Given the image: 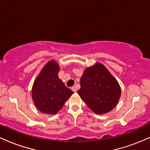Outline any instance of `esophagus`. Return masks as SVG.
Masks as SVG:
<instances>
[{
	"label": "esophagus",
	"mask_w": 150,
	"mask_h": 150,
	"mask_svg": "<svg viewBox=\"0 0 150 150\" xmlns=\"http://www.w3.org/2000/svg\"><path fill=\"white\" fill-rule=\"evenodd\" d=\"M71 89H72V90L74 92H76L77 89H76V87H71Z\"/></svg>",
	"instance_id": "34e87169"
}]
</instances>
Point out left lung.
Listing matches in <instances>:
<instances>
[{"instance_id": "1", "label": "left lung", "mask_w": 150, "mask_h": 150, "mask_svg": "<svg viewBox=\"0 0 150 150\" xmlns=\"http://www.w3.org/2000/svg\"><path fill=\"white\" fill-rule=\"evenodd\" d=\"M77 93L92 111L104 114L116 106L121 92L119 84L107 68L97 63L85 70Z\"/></svg>"}]
</instances>
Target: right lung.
<instances>
[{"mask_svg": "<svg viewBox=\"0 0 150 150\" xmlns=\"http://www.w3.org/2000/svg\"><path fill=\"white\" fill-rule=\"evenodd\" d=\"M59 65L54 60L48 62L34 82L32 97L41 112L56 114L73 92L58 77Z\"/></svg>", "mask_w": 150, "mask_h": 150, "instance_id": "right-lung-1", "label": "right lung"}]
</instances>
